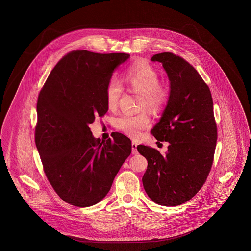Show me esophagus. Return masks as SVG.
<instances>
[{
	"label": "esophagus",
	"instance_id": "34e87169",
	"mask_svg": "<svg viewBox=\"0 0 251 251\" xmlns=\"http://www.w3.org/2000/svg\"><path fill=\"white\" fill-rule=\"evenodd\" d=\"M137 146H138V144L135 142V141H132L131 142V152L133 155H136V154H138V150H137Z\"/></svg>",
	"mask_w": 251,
	"mask_h": 251
}]
</instances>
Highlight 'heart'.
<instances>
[{
	"instance_id": "heart-1",
	"label": "heart",
	"mask_w": 251,
	"mask_h": 251,
	"mask_svg": "<svg viewBox=\"0 0 251 251\" xmlns=\"http://www.w3.org/2000/svg\"><path fill=\"white\" fill-rule=\"evenodd\" d=\"M159 74L155 68L146 62L134 63L124 74V82L129 90L141 94V108H147L152 112H159L169 102L170 89L159 82ZM123 93L119 80L111 78L105 87L107 105L110 109L116 108ZM114 126L132 138H138L141 131L150 126V118L146 112H122L114 120Z\"/></svg>"
}]
</instances>
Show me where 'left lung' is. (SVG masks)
Masks as SVG:
<instances>
[{
  "instance_id": "obj_1",
  "label": "left lung",
  "mask_w": 251,
  "mask_h": 251,
  "mask_svg": "<svg viewBox=\"0 0 251 251\" xmlns=\"http://www.w3.org/2000/svg\"><path fill=\"white\" fill-rule=\"evenodd\" d=\"M171 81L164 113L151 129L159 141H169L168 152L139 145L148 160L142 183L148 196L162 206L190 201L206 182L214 160L218 139L213 100L208 84L195 68L172 52L155 54Z\"/></svg>"
}]
</instances>
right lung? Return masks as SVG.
Masks as SVG:
<instances>
[{"instance_id":"right-lung-1","label":"right lung","mask_w":251,"mask_h":251,"mask_svg":"<svg viewBox=\"0 0 251 251\" xmlns=\"http://www.w3.org/2000/svg\"><path fill=\"white\" fill-rule=\"evenodd\" d=\"M128 57L73 50L58 61L39 93L35 144L43 171L58 196L73 206L100 201L131 152L125 135L96 140L89 126L108 111L105 87Z\"/></svg>"}]
</instances>
